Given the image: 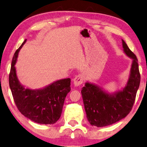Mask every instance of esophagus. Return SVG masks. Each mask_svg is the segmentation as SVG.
I'll return each instance as SVG.
<instances>
[{"label": "esophagus", "mask_w": 147, "mask_h": 147, "mask_svg": "<svg viewBox=\"0 0 147 147\" xmlns=\"http://www.w3.org/2000/svg\"><path fill=\"white\" fill-rule=\"evenodd\" d=\"M84 80V76L82 74H78L75 76V78H74L73 80V84L74 86H78L81 85L83 82Z\"/></svg>", "instance_id": "1"}]
</instances>
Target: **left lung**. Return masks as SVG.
I'll use <instances>...</instances> for the list:
<instances>
[{
    "mask_svg": "<svg viewBox=\"0 0 147 147\" xmlns=\"http://www.w3.org/2000/svg\"><path fill=\"white\" fill-rule=\"evenodd\" d=\"M122 44L124 53L133 60L125 86L114 92L89 82L82 88L86 118L92 126L102 127L117 123L127 117L135 102L140 81L138 60L123 39Z\"/></svg>",
    "mask_w": 147,
    "mask_h": 147,
    "instance_id": "1",
    "label": "left lung"
}]
</instances>
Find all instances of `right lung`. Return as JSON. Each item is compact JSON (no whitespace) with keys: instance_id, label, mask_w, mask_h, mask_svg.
Segmentation results:
<instances>
[{"instance_id":"1","label":"right lung","mask_w":147,"mask_h":147,"mask_svg":"<svg viewBox=\"0 0 147 147\" xmlns=\"http://www.w3.org/2000/svg\"><path fill=\"white\" fill-rule=\"evenodd\" d=\"M26 39L16 51L9 74V86L18 111L31 121L42 125H52L61 117L65 98L71 91V78H63L42 88L31 89L20 83L15 65L18 53Z\"/></svg>"}]
</instances>
